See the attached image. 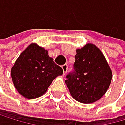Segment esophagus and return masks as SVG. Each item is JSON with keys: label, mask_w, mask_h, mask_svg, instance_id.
I'll return each instance as SVG.
<instances>
[{"label": "esophagus", "mask_w": 125, "mask_h": 125, "mask_svg": "<svg viewBox=\"0 0 125 125\" xmlns=\"http://www.w3.org/2000/svg\"><path fill=\"white\" fill-rule=\"evenodd\" d=\"M62 73H63V75H65L67 73V69H68L67 65H63L62 66Z\"/></svg>", "instance_id": "34e87169"}]
</instances>
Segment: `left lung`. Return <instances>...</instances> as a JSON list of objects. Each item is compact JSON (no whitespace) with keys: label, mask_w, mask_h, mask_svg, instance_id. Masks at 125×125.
Segmentation results:
<instances>
[{"label":"left lung","mask_w":125,"mask_h":125,"mask_svg":"<svg viewBox=\"0 0 125 125\" xmlns=\"http://www.w3.org/2000/svg\"><path fill=\"white\" fill-rule=\"evenodd\" d=\"M74 72L65 83L73 98L81 103H92L106 94L112 80V70L105 56L95 44L77 48Z\"/></svg>","instance_id":"left-lung-1"}]
</instances>
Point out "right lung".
Instances as JSON below:
<instances>
[{
	"mask_svg": "<svg viewBox=\"0 0 125 125\" xmlns=\"http://www.w3.org/2000/svg\"><path fill=\"white\" fill-rule=\"evenodd\" d=\"M62 75V68L49 57L48 52L30 44L16 59L11 76L15 89L27 99L43 95L54 79Z\"/></svg>",
	"mask_w": 125,
	"mask_h": 125,
	"instance_id": "add662e5",
	"label": "right lung"
}]
</instances>
